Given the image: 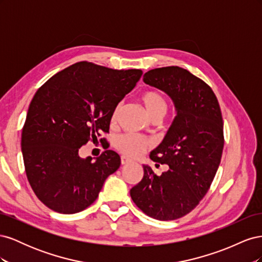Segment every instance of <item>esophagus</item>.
Instances as JSON below:
<instances>
[{
	"mask_svg": "<svg viewBox=\"0 0 262 262\" xmlns=\"http://www.w3.org/2000/svg\"><path fill=\"white\" fill-rule=\"evenodd\" d=\"M131 161L129 160V158H126L125 156H121V164L122 165H125V164H128V163H130Z\"/></svg>",
	"mask_w": 262,
	"mask_h": 262,
	"instance_id": "obj_1",
	"label": "esophagus"
}]
</instances>
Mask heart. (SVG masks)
<instances>
[{"instance_id":"b5f03b06","label":"heart","mask_w":262,"mask_h":262,"mask_svg":"<svg viewBox=\"0 0 262 262\" xmlns=\"http://www.w3.org/2000/svg\"><path fill=\"white\" fill-rule=\"evenodd\" d=\"M138 99L149 120H152L155 117L163 118L166 114L167 102L158 92L152 90L145 91L139 95ZM119 110H120V106L117 105L113 110L112 116H110V123L112 124L116 123ZM146 146L147 143L144 139L133 136H121L115 141V147L118 152L128 157L139 156Z\"/></svg>"}]
</instances>
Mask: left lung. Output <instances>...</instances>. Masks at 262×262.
Masks as SVG:
<instances>
[{"instance_id":"obj_1","label":"left lung","mask_w":262,"mask_h":262,"mask_svg":"<svg viewBox=\"0 0 262 262\" xmlns=\"http://www.w3.org/2000/svg\"><path fill=\"white\" fill-rule=\"evenodd\" d=\"M143 82L167 95L176 117L149 155L168 170L158 176L143 165V178L130 195L146 215L176 220L196 207L217 171L224 146L221 109L211 87L182 68L150 70Z\"/></svg>"}]
</instances>
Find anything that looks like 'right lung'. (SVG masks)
I'll return each instance as SVG.
<instances>
[{
    "label": "right lung",
    "mask_w": 262,
    "mask_h": 262,
    "mask_svg": "<svg viewBox=\"0 0 262 262\" xmlns=\"http://www.w3.org/2000/svg\"><path fill=\"white\" fill-rule=\"evenodd\" d=\"M141 76V70L78 62L37 91L23 128L21 153L29 184L49 209L63 214L85 210L120 167V156L113 149L95 161L82 158L78 150L109 131L114 108Z\"/></svg>",
    "instance_id": "1"
}]
</instances>
